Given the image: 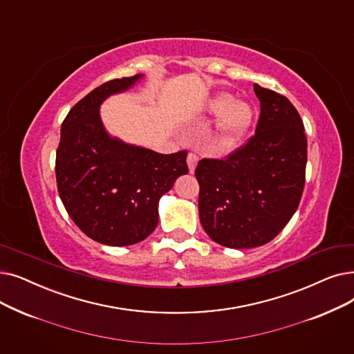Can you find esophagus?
Returning <instances> with one entry per match:
<instances>
[{"instance_id":"esophagus-1","label":"esophagus","mask_w":354,"mask_h":354,"mask_svg":"<svg viewBox=\"0 0 354 354\" xmlns=\"http://www.w3.org/2000/svg\"><path fill=\"white\" fill-rule=\"evenodd\" d=\"M187 163H188V167H189V172L194 174L196 163H198V156L195 155V153H189L188 158H187Z\"/></svg>"}]
</instances>
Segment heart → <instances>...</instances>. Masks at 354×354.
Here are the masks:
<instances>
[{"mask_svg": "<svg viewBox=\"0 0 354 354\" xmlns=\"http://www.w3.org/2000/svg\"><path fill=\"white\" fill-rule=\"evenodd\" d=\"M207 114L218 118L217 129L212 137L214 150L225 151L236 147L250 130L254 120L253 105L237 101L230 92H218L207 102Z\"/></svg>", "mask_w": 354, "mask_h": 354, "instance_id": "heart-1", "label": "heart"}]
</instances>
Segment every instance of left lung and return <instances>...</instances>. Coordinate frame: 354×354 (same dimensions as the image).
Here are the masks:
<instances>
[{
	"mask_svg": "<svg viewBox=\"0 0 354 354\" xmlns=\"http://www.w3.org/2000/svg\"><path fill=\"white\" fill-rule=\"evenodd\" d=\"M256 133L227 159H203L195 176L205 233L230 249H250L278 236L295 214L305 183L306 137L290 101L254 84Z\"/></svg>",
	"mask_w": 354,
	"mask_h": 354,
	"instance_id": "1",
	"label": "left lung"
}]
</instances>
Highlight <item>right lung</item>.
<instances>
[{"mask_svg":"<svg viewBox=\"0 0 354 354\" xmlns=\"http://www.w3.org/2000/svg\"><path fill=\"white\" fill-rule=\"evenodd\" d=\"M143 75L91 91L68 113L56 151L59 196L73 223L106 245L143 241L159 223V199L188 174L187 150L162 155L109 134L100 105L130 89Z\"/></svg>","mask_w":354,"mask_h":354,"instance_id":"add662e5","label":"right lung"}]
</instances>
